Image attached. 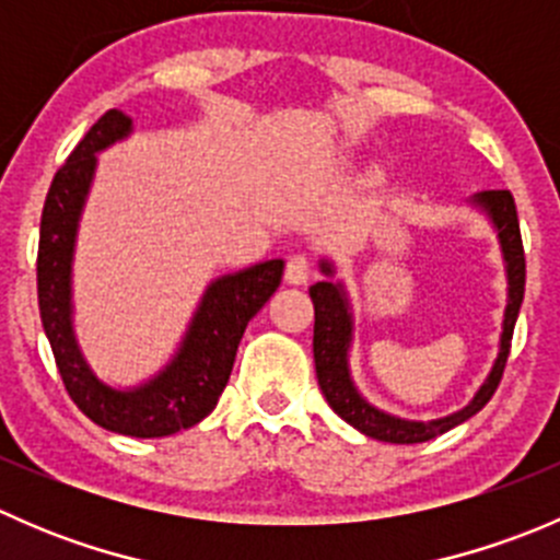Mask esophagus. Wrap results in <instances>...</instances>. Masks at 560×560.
I'll list each match as a JSON object with an SVG mask.
<instances>
[{
    "label": "esophagus",
    "mask_w": 560,
    "mask_h": 560,
    "mask_svg": "<svg viewBox=\"0 0 560 560\" xmlns=\"http://www.w3.org/2000/svg\"><path fill=\"white\" fill-rule=\"evenodd\" d=\"M312 270L314 265L306 254H292V257L287 259V268H284L287 284H306V281L312 279Z\"/></svg>",
    "instance_id": "obj_1"
}]
</instances>
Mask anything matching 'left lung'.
Here are the masks:
<instances>
[{"instance_id":"1","label":"left lung","mask_w":560,"mask_h":560,"mask_svg":"<svg viewBox=\"0 0 560 560\" xmlns=\"http://www.w3.org/2000/svg\"><path fill=\"white\" fill-rule=\"evenodd\" d=\"M474 202L485 208V213L493 222L495 233H499L501 252H504L506 262V284H510V301H506L504 312V332H501V349L495 358L493 371L474 395L471 404L466 409L455 411V415L442 417V420L431 422H415V420H400V417L385 415V411L374 409L358 387L352 385L349 376V341H352V314H349L347 295H343L341 284L332 281H316L308 290L314 303V365H316V380H319V389L330 409L336 411L341 420L349 425L358 428L360 433L380 442L389 444H420L428 439H436L439 433H447L450 428L460 425L468 417L477 415L490 398H493L495 387H499L501 376H504L506 358H510L512 347V332H515L517 314H521L523 292H525V252L521 238V222H517V208L515 197L510 189H490L474 195ZM322 273L332 276V265L322 259Z\"/></svg>"}]
</instances>
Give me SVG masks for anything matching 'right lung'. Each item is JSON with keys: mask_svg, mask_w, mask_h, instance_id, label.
Masks as SVG:
<instances>
[{"mask_svg": "<svg viewBox=\"0 0 560 560\" xmlns=\"http://www.w3.org/2000/svg\"><path fill=\"white\" fill-rule=\"evenodd\" d=\"M129 129L132 118L121 110H107L50 180L39 219L37 301L56 369L72 404L105 431L160 439L197 425L202 417L211 415L233 374L235 352L248 319L279 290L284 262L268 259L213 281L178 354L160 376L127 393L103 385L72 336L70 268L78 217L97 167V151L121 140Z\"/></svg>", "mask_w": 560, "mask_h": 560, "instance_id": "1", "label": "right lung"}]
</instances>
